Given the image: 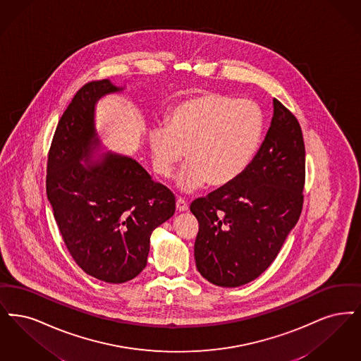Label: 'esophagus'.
Returning <instances> with one entry per match:
<instances>
[{
    "instance_id": "1",
    "label": "esophagus",
    "mask_w": 361,
    "mask_h": 361,
    "mask_svg": "<svg viewBox=\"0 0 361 361\" xmlns=\"http://www.w3.org/2000/svg\"><path fill=\"white\" fill-rule=\"evenodd\" d=\"M176 209L179 210V212H186L188 209V204L186 200H183V198H176Z\"/></svg>"
}]
</instances>
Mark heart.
<instances>
[{"label":"heart","mask_w":361,"mask_h":361,"mask_svg":"<svg viewBox=\"0 0 361 361\" xmlns=\"http://www.w3.org/2000/svg\"><path fill=\"white\" fill-rule=\"evenodd\" d=\"M262 110L250 99L209 93L176 104L167 126L149 130L154 169L169 178L186 152L178 186L192 191L226 186L248 167L263 136Z\"/></svg>","instance_id":"obj_1"}]
</instances>
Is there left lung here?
Returning <instances> with one entry per match:
<instances>
[{"instance_id":"obj_1","label":"left lung","mask_w":361,"mask_h":361,"mask_svg":"<svg viewBox=\"0 0 361 361\" xmlns=\"http://www.w3.org/2000/svg\"><path fill=\"white\" fill-rule=\"evenodd\" d=\"M305 154L297 117L274 98L266 139L244 173L190 204L200 224L195 264L204 279L238 287L276 259L302 212Z\"/></svg>"}]
</instances>
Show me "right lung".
Listing matches in <instances>:
<instances>
[{
  "label": "right lung",
  "mask_w": 361,
  "mask_h": 361,
  "mask_svg": "<svg viewBox=\"0 0 361 361\" xmlns=\"http://www.w3.org/2000/svg\"><path fill=\"white\" fill-rule=\"evenodd\" d=\"M109 79L83 85L58 123L48 151L46 190L63 241L87 275L106 283L136 278L147 266L149 237L173 217L175 195L130 157H90L94 105L118 92Z\"/></svg>",
  "instance_id": "add662e5"
}]
</instances>
